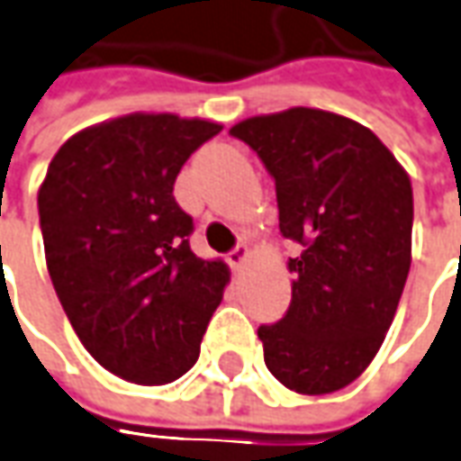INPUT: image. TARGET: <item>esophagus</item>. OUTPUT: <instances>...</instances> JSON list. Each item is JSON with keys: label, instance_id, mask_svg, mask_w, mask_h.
<instances>
[{"label": "esophagus", "instance_id": "esophagus-1", "mask_svg": "<svg viewBox=\"0 0 461 461\" xmlns=\"http://www.w3.org/2000/svg\"><path fill=\"white\" fill-rule=\"evenodd\" d=\"M249 255H252V249H249L247 244H240V247H234L230 255H227V259H230L231 267H237V270H240L244 262L249 259Z\"/></svg>", "mask_w": 461, "mask_h": 461}]
</instances>
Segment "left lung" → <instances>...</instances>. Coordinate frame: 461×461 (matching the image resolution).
<instances>
[{
    "mask_svg": "<svg viewBox=\"0 0 461 461\" xmlns=\"http://www.w3.org/2000/svg\"><path fill=\"white\" fill-rule=\"evenodd\" d=\"M275 178L293 303L259 325L270 374L295 393H333L371 366L411 267V178L371 128L321 108L230 128Z\"/></svg>",
    "mask_w": 461,
    "mask_h": 461,
    "instance_id": "1",
    "label": "left lung"
}]
</instances>
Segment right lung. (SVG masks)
Returning a JSON list of instances; mask_svg holds the SVG:
<instances>
[{"instance_id":"obj_1","label":"right lung","mask_w":461,"mask_h":461,"mask_svg":"<svg viewBox=\"0 0 461 461\" xmlns=\"http://www.w3.org/2000/svg\"><path fill=\"white\" fill-rule=\"evenodd\" d=\"M221 123L128 113L65 140L37 191L47 272L80 343L123 381L164 386L199 358L230 283L191 252L181 166Z\"/></svg>"}]
</instances>
